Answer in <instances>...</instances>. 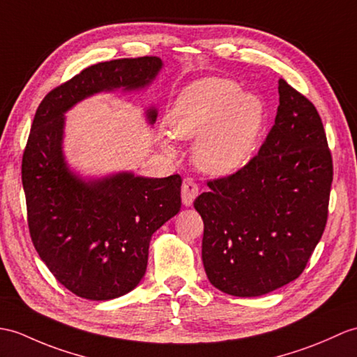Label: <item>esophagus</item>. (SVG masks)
<instances>
[{"instance_id": "34e87169", "label": "esophagus", "mask_w": 357, "mask_h": 357, "mask_svg": "<svg viewBox=\"0 0 357 357\" xmlns=\"http://www.w3.org/2000/svg\"><path fill=\"white\" fill-rule=\"evenodd\" d=\"M199 195V187L195 182L193 178H185L184 182H182V188H181V197H182V204L185 206H190L193 204L196 196Z\"/></svg>"}]
</instances>
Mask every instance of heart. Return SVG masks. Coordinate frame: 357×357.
Here are the masks:
<instances>
[{
	"mask_svg": "<svg viewBox=\"0 0 357 357\" xmlns=\"http://www.w3.org/2000/svg\"><path fill=\"white\" fill-rule=\"evenodd\" d=\"M266 121V107L245 94L234 80L210 77L195 82L176 97L167 115L172 135L196 139L193 160L202 172L227 176L250 161ZM164 146L173 152L172 139Z\"/></svg>",
	"mask_w": 357,
	"mask_h": 357,
	"instance_id": "heart-1",
	"label": "heart"
}]
</instances>
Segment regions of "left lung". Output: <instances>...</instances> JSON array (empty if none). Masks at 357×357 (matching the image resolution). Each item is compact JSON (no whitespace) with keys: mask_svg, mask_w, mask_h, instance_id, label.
Returning a JSON list of instances; mask_svg holds the SVG:
<instances>
[{"mask_svg":"<svg viewBox=\"0 0 357 357\" xmlns=\"http://www.w3.org/2000/svg\"><path fill=\"white\" fill-rule=\"evenodd\" d=\"M275 123L254 158L208 181L195 208L204 220L202 261L210 283L260 296L301 275L324 233L333 162L317 107L278 80Z\"/></svg>","mask_w":357,"mask_h":357,"instance_id":"obj_1","label":"left lung"}]
</instances>
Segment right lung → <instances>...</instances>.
<instances>
[{
    "mask_svg": "<svg viewBox=\"0 0 357 357\" xmlns=\"http://www.w3.org/2000/svg\"><path fill=\"white\" fill-rule=\"evenodd\" d=\"M161 68L156 56L91 65L50 91L35 114L22 155L30 237L56 280L80 298L114 300L138 286L152 234L179 213L182 179L77 176L62 151L63 114L103 91L143 89ZM147 120L155 123L153 107Z\"/></svg>",
    "mask_w": 357,
    "mask_h": 357,
    "instance_id": "right-lung-1",
    "label": "right lung"
}]
</instances>
